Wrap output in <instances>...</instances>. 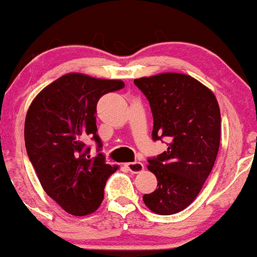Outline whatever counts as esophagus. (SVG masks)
<instances>
[{"label": "esophagus", "mask_w": 257, "mask_h": 257, "mask_svg": "<svg viewBox=\"0 0 257 257\" xmlns=\"http://www.w3.org/2000/svg\"><path fill=\"white\" fill-rule=\"evenodd\" d=\"M125 166L126 169L131 172H133V174H139V172L144 171V165L139 163V161H136V163H128L125 164Z\"/></svg>", "instance_id": "esophagus-1"}]
</instances>
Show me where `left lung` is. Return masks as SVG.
I'll list each match as a JSON object with an SVG mask.
<instances>
[{
  "label": "left lung",
  "mask_w": 257,
  "mask_h": 257,
  "mask_svg": "<svg viewBox=\"0 0 257 257\" xmlns=\"http://www.w3.org/2000/svg\"><path fill=\"white\" fill-rule=\"evenodd\" d=\"M134 83L147 96L154 117L153 139L169 148L149 159L159 187L144 194L151 212L170 215L187 208L209 176L220 143V109L214 93L192 76L164 72Z\"/></svg>",
  "instance_id": "1"
}]
</instances>
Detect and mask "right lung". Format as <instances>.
I'll return each mask as SVG.
<instances>
[{
  "instance_id": "right-lung-1",
  "label": "right lung",
  "mask_w": 257,
  "mask_h": 257,
  "mask_svg": "<svg viewBox=\"0 0 257 257\" xmlns=\"http://www.w3.org/2000/svg\"><path fill=\"white\" fill-rule=\"evenodd\" d=\"M123 87L121 80L70 72L43 88L28 108L24 142L29 160L43 190L70 214L82 217L97 210L108 177L118 170L106 164L102 153L91 158L85 143L92 138L101 149L97 102Z\"/></svg>"
}]
</instances>
